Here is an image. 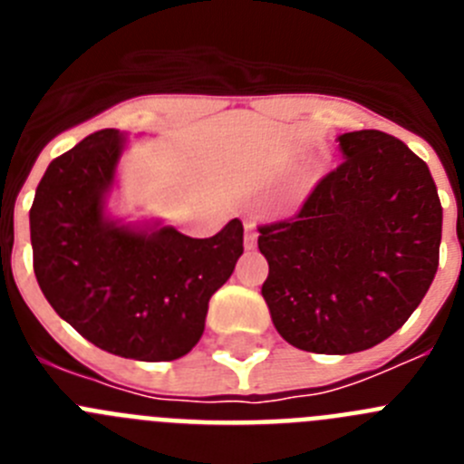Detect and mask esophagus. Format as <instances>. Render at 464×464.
<instances>
[{"label":"esophagus","instance_id":"1","mask_svg":"<svg viewBox=\"0 0 464 464\" xmlns=\"http://www.w3.org/2000/svg\"><path fill=\"white\" fill-rule=\"evenodd\" d=\"M244 246H246V251H253V248L257 246V232H256V225H253V220H246Z\"/></svg>","mask_w":464,"mask_h":464}]
</instances>
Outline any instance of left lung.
<instances>
[{"label":"left lung","instance_id":"obj_1","mask_svg":"<svg viewBox=\"0 0 464 464\" xmlns=\"http://www.w3.org/2000/svg\"><path fill=\"white\" fill-rule=\"evenodd\" d=\"M343 162L293 218L257 225L262 297L295 348L367 351L407 323L440 265L441 202L428 165L379 130L339 137Z\"/></svg>","mask_w":464,"mask_h":464}]
</instances>
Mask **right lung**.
Here are the masks:
<instances>
[{
  "instance_id": "1",
  "label": "right lung",
  "mask_w": 464,
  "mask_h": 464,
  "mask_svg": "<svg viewBox=\"0 0 464 464\" xmlns=\"http://www.w3.org/2000/svg\"><path fill=\"white\" fill-rule=\"evenodd\" d=\"M122 137L100 130L48 165L30 208L41 293L81 337L143 362L186 355L208 299L244 253V225L192 239L171 227L137 232L104 218Z\"/></svg>"
}]
</instances>
